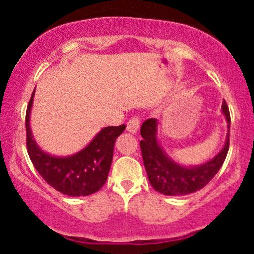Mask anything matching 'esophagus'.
Segmentation results:
<instances>
[{
    "instance_id": "1",
    "label": "esophagus",
    "mask_w": 254,
    "mask_h": 254,
    "mask_svg": "<svg viewBox=\"0 0 254 254\" xmlns=\"http://www.w3.org/2000/svg\"><path fill=\"white\" fill-rule=\"evenodd\" d=\"M139 122H141V119H139L138 117L130 118L129 122H127V130L129 131L130 133H136L139 129Z\"/></svg>"
}]
</instances>
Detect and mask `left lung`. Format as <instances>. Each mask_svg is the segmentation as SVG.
<instances>
[{"instance_id":"left-lung-1","label":"left lung","mask_w":254,"mask_h":254,"mask_svg":"<svg viewBox=\"0 0 254 254\" xmlns=\"http://www.w3.org/2000/svg\"><path fill=\"white\" fill-rule=\"evenodd\" d=\"M222 113L227 121L228 133L224 145L212 159L204 164L185 166L174 161L166 153L157 138L159 121L147 119L141 127V149L148 179L154 189L165 196H186L203 189L220 171L229 148L230 116L226 101L222 103Z\"/></svg>"}]
</instances>
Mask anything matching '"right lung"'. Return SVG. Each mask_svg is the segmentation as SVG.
<instances>
[{
	"instance_id": "obj_1",
	"label": "right lung",
	"mask_w": 254,
	"mask_h": 254,
	"mask_svg": "<svg viewBox=\"0 0 254 254\" xmlns=\"http://www.w3.org/2000/svg\"><path fill=\"white\" fill-rule=\"evenodd\" d=\"M32 93L26 112L27 151L38 173L49 185L70 197H84L95 193L106 183L113 156V148L125 124L101 129L83 149L68 156H56L44 151L34 139L31 130Z\"/></svg>"
}]
</instances>
